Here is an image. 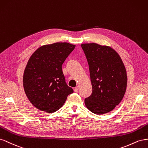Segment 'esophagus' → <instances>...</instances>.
<instances>
[{"label":"esophagus","instance_id":"esophagus-1","mask_svg":"<svg viewBox=\"0 0 148 148\" xmlns=\"http://www.w3.org/2000/svg\"><path fill=\"white\" fill-rule=\"evenodd\" d=\"M74 91L75 92H77L79 91V87L78 86H76V87L74 88Z\"/></svg>","mask_w":148,"mask_h":148}]
</instances>
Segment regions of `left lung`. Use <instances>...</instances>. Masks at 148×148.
Masks as SVG:
<instances>
[{"label": "left lung", "instance_id": "1", "mask_svg": "<svg viewBox=\"0 0 148 148\" xmlns=\"http://www.w3.org/2000/svg\"><path fill=\"white\" fill-rule=\"evenodd\" d=\"M89 67L92 94L85 99L87 108L97 115L112 111L123 98L126 71L115 50L96 43L82 44Z\"/></svg>", "mask_w": 148, "mask_h": 148}]
</instances>
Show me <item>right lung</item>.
<instances>
[{"mask_svg":"<svg viewBox=\"0 0 148 148\" xmlns=\"http://www.w3.org/2000/svg\"><path fill=\"white\" fill-rule=\"evenodd\" d=\"M75 46L68 43L44 45L29 58L23 74V87L29 102L38 109L55 112L74 92L67 85L62 66Z\"/></svg>","mask_w":148,"mask_h":148,"instance_id":"obj_1","label":"right lung"}]
</instances>
